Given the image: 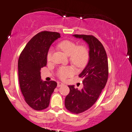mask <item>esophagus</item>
<instances>
[{"mask_svg":"<svg viewBox=\"0 0 132 132\" xmlns=\"http://www.w3.org/2000/svg\"><path fill=\"white\" fill-rule=\"evenodd\" d=\"M63 85H64V84L62 82H58L57 83V87H60V86H62Z\"/></svg>","mask_w":132,"mask_h":132,"instance_id":"1","label":"esophagus"}]
</instances>
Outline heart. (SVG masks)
<instances>
[{"label":"heart","instance_id":"heart-1","mask_svg":"<svg viewBox=\"0 0 132 132\" xmlns=\"http://www.w3.org/2000/svg\"><path fill=\"white\" fill-rule=\"evenodd\" d=\"M59 47L69 57L72 64L78 68H82L86 64L88 59V52L84 46H78L75 43L69 40H64L59 44ZM53 49H49L47 54V60L50 62L52 58ZM73 68L71 66H63L59 69L57 75L61 79L64 80L73 73Z\"/></svg>","mask_w":132,"mask_h":132}]
</instances>
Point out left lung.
Masks as SVG:
<instances>
[{
    "mask_svg": "<svg viewBox=\"0 0 132 132\" xmlns=\"http://www.w3.org/2000/svg\"><path fill=\"white\" fill-rule=\"evenodd\" d=\"M82 38L89 47V60L79 75L83 78V88L75 89L69 85L70 92L66 97L64 105L67 110L74 114L84 112L97 101L106 85L109 76V66L106 52L101 43L93 35L75 34Z\"/></svg>",
    "mask_w": 132,
    "mask_h": 132,
    "instance_id": "8db88e82",
    "label": "left lung"
}]
</instances>
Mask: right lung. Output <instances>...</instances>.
<instances>
[{"mask_svg": "<svg viewBox=\"0 0 132 132\" xmlns=\"http://www.w3.org/2000/svg\"><path fill=\"white\" fill-rule=\"evenodd\" d=\"M60 37L58 32H39L27 43L19 56L18 67L21 92L25 102L35 110L48 107L57 86L53 80L43 81L40 71L47 65V54L50 46Z\"/></svg>", "mask_w": 132, "mask_h": 132, "instance_id": "1", "label": "right lung"}]
</instances>
